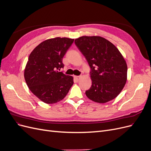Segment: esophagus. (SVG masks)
Returning a JSON list of instances; mask_svg holds the SVG:
<instances>
[{"label":"esophagus","instance_id":"34e87169","mask_svg":"<svg viewBox=\"0 0 151 151\" xmlns=\"http://www.w3.org/2000/svg\"><path fill=\"white\" fill-rule=\"evenodd\" d=\"M74 78L76 80V81H79V79H81V76H74Z\"/></svg>","mask_w":151,"mask_h":151}]
</instances>
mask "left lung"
Segmentation results:
<instances>
[{"label": "left lung", "mask_w": 151, "mask_h": 151, "mask_svg": "<svg viewBox=\"0 0 151 151\" xmlns=\"http://www.w3.org/2000/svg\"><path fill=\"white\" fill-rule=\"evenodd\" d=\"M75 44L90 67L92 85L86 95L92 101L105 103L115 99L125 85L127 65L118 49L101 36H82Z\"/></svg>", "instance_id": "obj_1"}]
</instances>
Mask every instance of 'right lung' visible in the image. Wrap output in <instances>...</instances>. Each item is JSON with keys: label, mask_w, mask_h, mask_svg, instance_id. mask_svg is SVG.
Returning a JSON list of instances; mask_svg holds the SVG:
<instances>
[{"label": "right lung", "mask_w": 151, "mask_h": 151, "mask_svg": "<svg viewBox=\"0 0 151 151\" xmlns=\"http://www.w3.org/2000/svg\"><path fill=\"white\" fill-rule=\"evenodd\" d=\"M74 39H48L30 53L24 70V79L29 89L45 103L53 104L65 97L74 84L73 77L60 72L68 49Z\"/></svg>", "instance_id": "1"}]
</instances>
